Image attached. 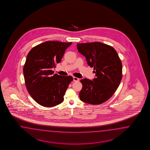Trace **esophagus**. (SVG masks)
Listing matches in <instances>:
<instances>
[{
	"instance_id": "34e87169",
	"label": "esophagus",
	"mask_w": 150,
	"mask_h": 150,
	"mask_svg": "<svg viewBox=\"0 0 150 150\" xmlns=\"http://www.w3.org/2000/svg\"><path fill=\"white\" fill-rule=\"evenodd\" d=\"M73 81H79V79L76 77H73Z\"/></svg>"
}]
</instances>
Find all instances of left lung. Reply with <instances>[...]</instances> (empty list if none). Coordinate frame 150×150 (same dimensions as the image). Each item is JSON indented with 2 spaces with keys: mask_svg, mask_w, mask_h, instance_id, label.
Instances as JSON below:
<instances>
[{
  "mask_svg": "<svg viewBox=\"0 0 150 150\" xmlns=\"http://www.w3.org/2000/svg\"><path fill=\"white\" fill-rule=\"evenodd\" d=\"M78 52L93 68L96 77L82 79L79 93L82 102L100 105L109 100L118 88L122 78V64L117 52L110 45L100 42L77 43Z\"/></svg>",
  "mask_w": 150,
  "mask_h": 150,
  "instance_id": "8db88e82",
  "label": "left lung"
}]
</instances>
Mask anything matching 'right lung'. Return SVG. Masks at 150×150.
<instances>
[{"mask_svg":"<svg viewBox=\"0 0 150 150\" xmlns=\"http://www.w3.org/2000/svg\"><path fill=\"white\" fill-rule=\"evenodd\" d=\"M71 42L47 41L29 52L23 72L29 94L38 104L51 107L64 100V96L72 81L71 76H60L52 70L59 63Z\"/></svg>","mask_w":150,"mask_h":150,"instance_id":"obj_1","label":"right lung"}]
</instances>
